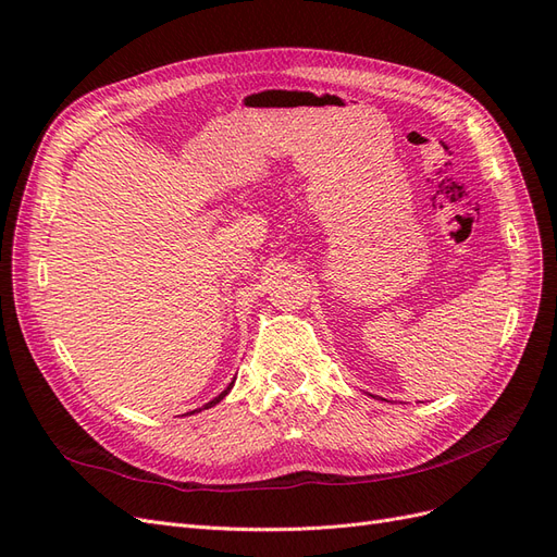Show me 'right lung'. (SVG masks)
I'll return each instance as SVG.
<instances>
[{"instance_id": "add662e5", "label": "right lung", "mask_w": 557, "mask_h": 557, "mask_svg": "<svg viewBox=\"0 0 557 557\" xmlns=\"http://www.w3.org/2000/svg\"><path fill=\"white\" fill-rule=\"evenodd\" d=\"M232 385H234V379H232V383H230V385L225 387V391H223L221 395H218V397H213L211 401H207V404H205V407H201V409H195V411H190V413H197V411H205V409H211V407H215V404H218V401H221V399H223V397H225V395H227V393L232 391Z\"/></svg>"}]
</instances>
